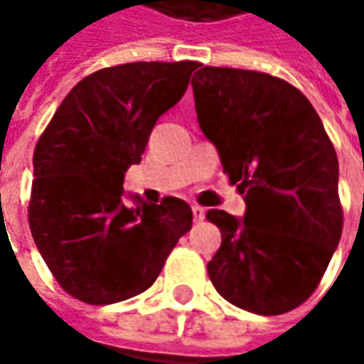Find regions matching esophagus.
I'll use <instances>...</instances> for the list:
<instances>
[{
	"label": "esophagus",
	"mask_w": 364,
	"mask_h": 364,
	"mask_svg": "<svg viewBox=\"0 0 364 364\" xmlns=\"http://www.w3.org/2000/svg\"><path fill=\"white\" fill-rule=\"evenodd\" d=\"M192 217H194V223H203L204 217H206V210L203 206H192Z\"/></svg>",
	"instance_id": "esophagus-1"
}]
</instances>
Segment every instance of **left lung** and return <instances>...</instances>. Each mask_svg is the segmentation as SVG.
Masks as SVG:
<instances>
[{
  "instance_id": "obj_1",
  "label": "left lung",
  "mask_w": 364,
  "mask_h": 364,
  "mask_svg": "<svg viewBox=\"0 0 364 364\" xmlns=\"http://www.w3.org/2000/svg\"><path fill=\"white\" fill-rule=\"evenodd\" d=\"M200 129L245 194V217L208 210L223 243L206 269L232 306L286 314L312 296L343 235L338 158L310 101L282 78L203 66Z\"/></svg>"
}]
</instances>
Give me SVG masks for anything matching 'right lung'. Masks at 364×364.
I'll list each match as a JSON object with an SVG mask.
<instances>
[{
  "instance_id": "1",
  "label": "right lung",
  "mask_w": 364,
  "mask_h": 364,
  "mask_svg": "<svg viewBox=\"0 0 364 364\" xmlns=\"http://www.w3.org/2000/svg\"><path fill=\"white\" fill-rule=\"evenodd\" d=\"M198 63H129L97 70L64 97L34 149L28 220L48 269L73 298L107 306L151 286L192 229L184 200L123 203L156 121L186 92Z\"/></svg>"
}]
</instances>
